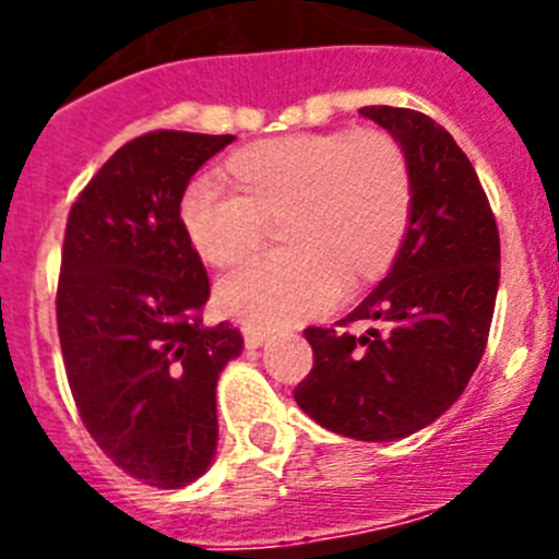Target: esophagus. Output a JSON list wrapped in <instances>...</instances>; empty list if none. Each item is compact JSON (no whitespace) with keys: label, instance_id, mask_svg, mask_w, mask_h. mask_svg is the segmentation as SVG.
<instances>
[{"label":"esophagus","instance_id":"esophagus-1","mask_svg":"<svg viewBox=\"0 0 559 559\" xmlns=\"http://www.w3.org/2000/svg\"><path fill=\"white\" fill-rule=\"evenodd\" d=\"M243 338H246V347H260V344L269 338V333L260 328H243Z\"/></svg>","mask_w":559,"mask_h":559}]
</instances>
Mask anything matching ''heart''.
Here are the masks:
<instances>
[{
	"mask_svg": "<svg viewBox=\"0 0 559 559\" xmlns=\"http://www.w3.org/2000/svg\"><path fill=\"white\" fill-rule=\"evenodd\" d=\"M234 185L199 176L185 187L179 218L210 265H231L263 243L269 218L283 221L288 249L260 254L224 276L226 313L283 328L324 313L341 276L367 283L397 254L414 206L406 153L378 131L294 133L229 156Z\"/></svg>",
	"mask_w": 559,
	"mask_h": 559,
	"instance_id": "1",
	"label": "heart"
}]
</instances>
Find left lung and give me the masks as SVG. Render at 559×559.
<instances>
[{
    "instance_id": "8db88e82",
    "label": "left lung",
    "mask_w": 559,
    "mask_h": 559,
    "mask_svg": "<svg viewBox=\"0 0 559 559\" xmlns=\"http://www.w3.org/2000/svg\"><path fill=\"white\" fill-rule=\"evenodd\" d=\"M406 153L414 206L386 280L338 328H308L313 369L294 389L341 437H408L456 403L481 360L496 310L501 240L481 181L445 128L414 108L364 106ZM374 321L364 336L346 328Z\"/></svg>"
}]
</instances>
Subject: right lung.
I'll return each instance as SVG.
<instances>
[{"label":"right lung","instance_id":"obj_1","mask_svg":"<svg viewBox=\"0 0 559 559\" xmlns=\"http://www.w3.org/2000/svg\"><path fill=\"white\" fill-rule=\"evenodd\" d=\"M231 133L147 131L78 192L63 231L56 316L83 426L142 484L176 490L210 467L215 383L243 335L204 324L210 276L179 218L192 173Z\"/></svg>","mask_w":559,"mask_h":559}]
</instances>
